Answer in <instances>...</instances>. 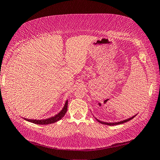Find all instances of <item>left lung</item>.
I'll return each mask as SVG.
<instances>
[{
    "instance_id": "1",
    "label": "left lung",
    "mask_w": 160,
    "mask_h": 160,
    "mask_svg": "<svg viewBox=\"0 0 160 160\" xmlns=\"http://www.w3.org/2000/svg\"><path fill=\"white\" fill-rule=\"evenodd\" d=\"M136 115L133 116V117L130 118L129 119H127V120H122V121H120V122H102V121H100L99 120H98V119L96 118V120H97L98 122H100L101 124H106V125H110V126H112V125H117V124H122V123H124V122H128L129 120H132V119H133V118L135 117Z\"/></svg>"
}]
</instances>
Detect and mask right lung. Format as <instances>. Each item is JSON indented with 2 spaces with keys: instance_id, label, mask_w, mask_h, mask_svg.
<instances>
[{
  "instance_id": "add662e5",
  "label": "right lung",
  "mask_w": 160,
  "mask_h": 160,
  "mask_svg": "<svg viewBox=\"0 0 160 160\" xmlns=\"http://www.w3.org/2000/svg\"><path fill=\"white\" fill-rule=\"evenodd\" d=\"M67 108H68V100L66 101L65 105L63 106V109L61 110L58 114L54 115V117H51L48 119H46V120H30V119H26V118H24V119H25L27 121L30 122L37 124H49L54 123L60 120L65 115L66 111H67Z\"/></svg>"
}]
</instances>
